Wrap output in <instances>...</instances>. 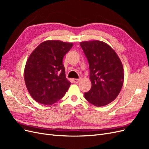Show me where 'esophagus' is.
Listing matches in <instances>:
<instances>
[{"mask_svg":"<svg viewBox=\"0 0 149 149\" xmlns=\"http://www.w3.org/2000/svg\"><path fill=\"white\" fill-rule=\"evenodd\" d=\"M81 80V79H73V81L74 83H78L79 81Z\"/></svg>","mask_w":149,"mask_h":149,"instance_id":"obj_1","label":"esophagus"}]
</instances>
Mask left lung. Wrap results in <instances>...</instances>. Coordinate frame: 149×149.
<instances>
[{
	"instance_id": "1",
	"label": "left lung",
	"mask_w": 149,
	"mask_h": 149,
	"mask_svg": "<svg viewBox=\"0 0 149 149\" xmlns=\"http://www.w3.org/2000/svg\"><path fill=\"white\" fill-rule=\"evenodd\" d=\"M79 44L89 63L92 83L84 97L94 106H106L118 97L123 87V64L114 49L104 42L93 40Z\"/></svg>"
}]
</instances>
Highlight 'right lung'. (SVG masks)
Instances as JSON below:
<instances>
[{"label":"right lung","instance_id":"right-lung-1","mask_svg":"<svg viewBox=\"0 0 149 149\" xmlns=\"http://www.w3.org/2000/svg\"><path fill=\"white\" fill-rule=\"evenodd\" d=\"M73 43L48 40L35 49L26 63V88L37 102L51 105L60 100L70 86L66 78L63 58Z\"/></svg>","mask_w":149,"mask_h":149}]
</instances>
